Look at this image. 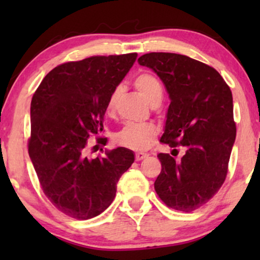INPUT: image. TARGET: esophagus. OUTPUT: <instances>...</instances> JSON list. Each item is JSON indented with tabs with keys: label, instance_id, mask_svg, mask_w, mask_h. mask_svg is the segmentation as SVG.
Segmentation results:
<instances>
[{
	"label": "esophagus",
	"instance_id": "obj_1",
	"mask_svg": "<svg viewBox=\"0 0 260 260\" xmlns=\"http://www.w3.org/2000/svg\"><path fill=\"white\" fill-rule=\"evenodd\" d=\"M145 157H148V154H145V152H137L136 154V161H142Z\"/></svg>",
	"mask_w": 260,
	"mask_h": 260
}]
</instances>
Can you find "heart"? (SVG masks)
<instances>
[{"label":"heart","instance_id":"1","mask_svg":"<svg viewBox=\"0 0 260 260\" xmlns=\"http://www.w3.org/2000/svg\"><path fill=\"white\" fill-rule=\"evenodd\" d=\"M135 87L143 95L149 104L161 102L163 97V87L155 76L149 73L140 74L135 79ZM122 87H117L110 95L106 110L109 113L115 112ZM157 134V129L152 124H127L116 135V141L119 145L131 150H145L151 144V141Z\"/></svg>","mask_w":260,"mask_h":260}]
</instances>
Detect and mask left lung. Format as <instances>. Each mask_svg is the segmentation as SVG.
<instances>
[{"label": "left lung", "instance_id": "8db88e82", "mask_svg": "<svg viewBox=\"0 0 260 260\" xmlns=\"http://www.w3.org/2000/svg\"><path fill=\"white\" fill-rule=\"evenodd\" d=\"M138 63L154 71L169 94L159 141L186 150L181 161L157 155L162 170L155 190L168 207L193 212L214 197L226 179L236 141L232 92L218 71L189 56L148 53Z\"/></svg>", "mask_w": 260, "mask_h": 260}]
</instances>
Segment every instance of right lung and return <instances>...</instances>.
I'll return each instance as SVG.
<instances>
[{"label": "right lung", "instance_id": "right-lung-1", "mask_svg": "<svg viewBox=\"0 0 260 260\" xmlns=\"http://www.w3.org/2000/svg\"><path fill=\"white\" fill-rule=\"evenodd\" d=\"M136 58L130 53L62 63L31 99L29 157L46 197L71 218L87 220L104 212L135 161L134 151L123 147L88 158L86 147L91 135L103 131L110 95Z\"/></svg>", "mask_w": 260, "mask_h": 260}]
</instances>
